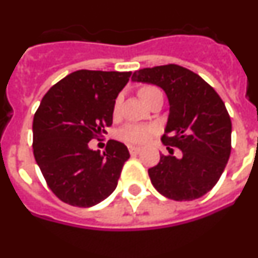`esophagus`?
Here are the masks:
<instances>
[{
    "label": "esophagus",
    "mask_w": 258,
    "mask_h": 258,
    "mask_svg": "<svg viewBox=\"0 0 258 258\" xmlns=\"http://www.w3.org/2000/svg\"><path fill=\"white\" fill-rule=\"evenodd\" d=\"M141 150H142V149H141L140 146H129V151H131L132 155L138 154V152H140Z\"/></svg>",
    "instance_id": "obj_1"
}]
</instances>
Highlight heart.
<instances>
[{
	"label": "heart",
	"instance_id": "1",
	"mask_svg": "<svg viewBox=\"0 0 258 258\" xmlns=\"http://www.w3.org/2000/svg\"><path fill=\"white\" fill-rule=\"evenodd\" d=\"M156 93L161 92L157 88L151 85H145L140 89V97L142 98L143 102L147 101L150 97H152ZM120 102H121V98L118 97L115 102V106H113V112L115 113H117ZM152 132H154V127L152 126L141 124H127L122 129H120L118 137H120V140L125 141L127 143H143L145 141H147V138H149Z\"/></svg>",
	"mask_w": 258,
	"mask_h": 258
}]
</instances>
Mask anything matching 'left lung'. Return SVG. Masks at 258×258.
<instances>
[{
    "instance_id": "8db88e82",
    "label": "left lung",
    "mask_w": 258,
    "mask_h": 258,
    "mask_svg": "<svg viewBox=\"0 0 258 258\" xmlns=\"http://www.w3.org/2000/svg\"><path fill=\"white\" fill-rule=\"evenodd\" d=\"M132 80L165 92L169 116L161 141L166 149L182 151L179 159L161 155L159 164L150 168L154 187L177 202L206 195L218 182L231 152V120L220 95L199 75L177 64L143 68Z\"/></svg>"
}]
</instances>
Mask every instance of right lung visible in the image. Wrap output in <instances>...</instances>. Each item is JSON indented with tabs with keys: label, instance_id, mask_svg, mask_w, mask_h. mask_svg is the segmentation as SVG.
Here are the masks:
<instances>
[{
	"label": "right lung",
	"instance_id": "1",
	"mask_svg": "<svg viewBox=\"0 0 258 258\" xmlns=\"http://www.w3.org/2000/svg\"><path fill=\"white\" fill-rule=\"evenodd\" d=\"M132 72H72L50 88L33 117V154L50 190L70 206L88 208L115 191L131 154L109 140L106 151L89 142L112 125L113 106Z\"/></svg>",
	"mask_w": 258,
	"mask_h": 258
}]
</instances>
